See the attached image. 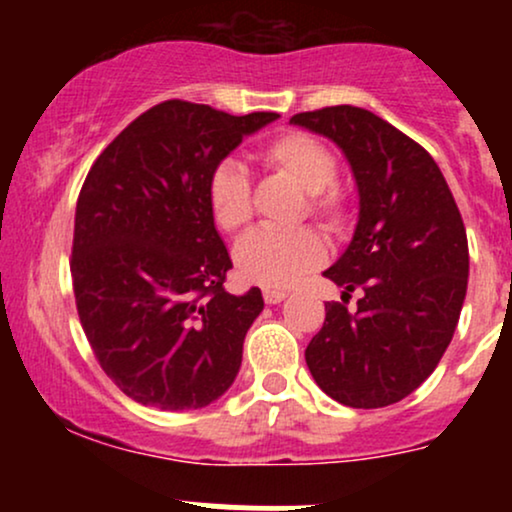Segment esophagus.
Wrapping results in <instances>:
<instances>
[{
	"instance_id": "1",
	"label": "esophagus",
	"mask_w": 512,
	"mask_h": 512,
	"mask_svg": "<svg viewBox=\"0 0 512 512\" xmlns=\"http://www.w3.org/2000/svg\"><path fill=\"white\" fill-rule=\"evenodd\" d=\"M262 296H264V303L274 305V303H281V301H284V298L289 296V293H286V291H274V289H264V291H262Z\"/></svg>"
}]
</instances>
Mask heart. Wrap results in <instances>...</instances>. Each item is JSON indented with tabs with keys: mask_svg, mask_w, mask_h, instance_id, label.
Listing matches in <instances>:
<instances>
[{
	"mask_svg": "<svg viewBox=\"0 0 512 512\" xmlns=\"http://www.w3.org/2000/svg\"><path fill=\"white\" fill-rule=\"evenodd\" d=\"M264 168L284 175L293 185L308 192L305 209L330 233L346 226L349 211L346 197L332 185L337 175V158L325 144L305 132H286L260 149ZM207 202L221 231H240L252 216L250 180L236 161H223L211 170ZM325 260V243L310 228L298 231H252L238 240L233 250L236 272L245 284L264 289H286Z\"/></svg>",
	"mask_w": 512,
	"mask_h": 512,
	"instance_id": "heart-1",
	"label": "heart"
}]
</instances>
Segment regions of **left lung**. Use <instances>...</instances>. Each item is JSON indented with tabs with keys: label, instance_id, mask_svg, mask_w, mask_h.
<instances>
[{
	"label": "left lung",
	"instance_id": "left-lung-1",
	"mask_svg": "<svg viewBox=\"0 0 512 512\" xmlns=\"http://www.w3.org/2000/svg\"><path fill=\"white\" fill-rule=\"evenodd\" d=\"M291 125L342 149L356 180L351 243L325 269L356 310L325 303L305 363L320 390L354 409L395 404L448 349L467 293V233L431 154L383 117L354 105L298 113Z\"/></svg>",
	"mask_w": 512,
	"mask_h": 512
}]
</instances>
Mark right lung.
Returning <instances> with one entry per match:
<instances>
[{"instance_id": "obj_1", "label": "right lung", "mask_w": 512, "mask_h": 512, "mask_svg": "<svg viewBox=\"0 0 512 512\" xmlns=\"http://www.w3.org/2000/svg\"><path fill=\"white\" fill-rule=\"evenodd\" d=\"M276 113L158 103L88 170L74 216L76 310L113 383L144 407L202 409L236 380L260 289L233 267L207 202L211 170Z\"/></svg>"}]
</instances>
